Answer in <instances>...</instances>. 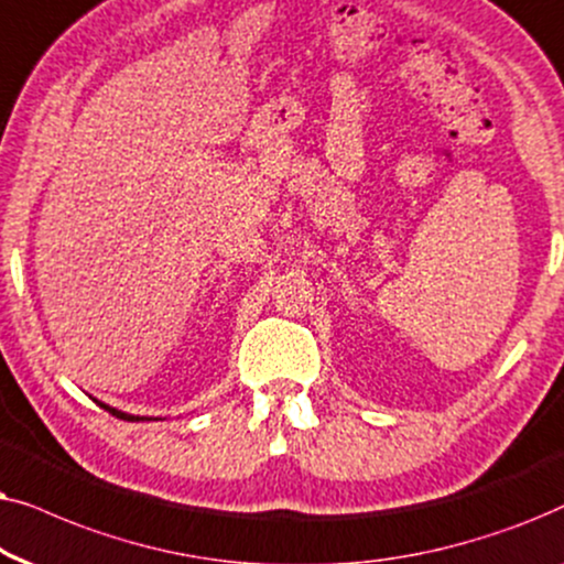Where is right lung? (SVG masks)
<instances>
[{
    "instance_id": "right-lung-1",
    "label": "right lung",
    "mask_w": 564,
    "mask_h": 564,
    "mask_svg": "<svg viewBox=\"0 0 564 564\" xmlns=\"http://www.w3.org/2000/svg\"><path fill=\"white\" fill-rule=\"evenodd\" d=\"M95 402H97V400H95ZM97 404H100L102 410H108L110 415H116V417H120V420H131V423H139V420H162V417H147V415H129V412L110 408V404H105V402H97Z\"/></svg>"
}]
</instances>
